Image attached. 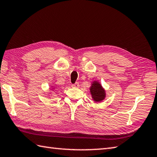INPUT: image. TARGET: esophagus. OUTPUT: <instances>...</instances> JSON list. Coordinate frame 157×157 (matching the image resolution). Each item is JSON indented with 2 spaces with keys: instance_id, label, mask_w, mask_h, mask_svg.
I'll return each mask as SVG.
<instances>
[{
  "instance_id": "esophagus-1",
  "label": "esophagus",
  "mask_w": 157,
  "mask_h": 157,
  "mask_svg": "<svg viewBox=\"0 0 157 157\" xmlns=\"http://www.w3.org/2000/svg\"><path fill=\"white\" fill-rule=\"evenodd\" d=\"M71 86L73 88H79V84L78 82H75V84H73L71 85Z\"/></svg>"
}]
</instances>
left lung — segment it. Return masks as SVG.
Listing matches in <instances>:
<instances>
[{"mask_svg": "<svg viewBox=\"0 0 157 157\" xmlns=\"http://www.w3.org/2000/svg\"><path fill=\"white\" fill-rule=\"evenodd\" d=\"M90 93L91 94L92 98H93L94 102L99 103L102 102V101L105 99L106 92L102 85L97 80H94L91 82V86L89 88Z\"/></svg>", "mask_w": 157, "mask_h": 157, "instance_id": "obj_1", "label": "left lung"}]
</instances>
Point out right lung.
I'll list each match as a JSON object with an SVG mask.
<instances>
[{
    "mask_svg": "<svg viewBox=\"0 0 157 157\" xmlns=\"http://www.w3.org/2000/svg\"><path fill=\"white\" fill-rule=\"evenodd\" d=\"M55 88H55V87H54V86H51V89H50V90H54V89Z\"/></svg>",
    "mask_w": 157,
    "mask_h": 157,
    "instance_id": "add662e5",
    "label": "right lung"
}]
</instances>
